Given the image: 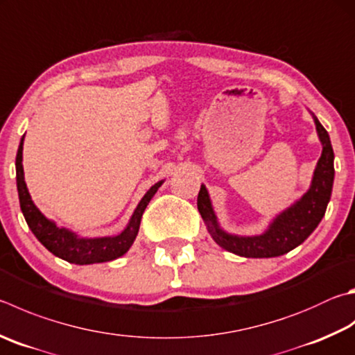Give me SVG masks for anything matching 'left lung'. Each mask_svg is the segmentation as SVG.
I'll list each match as a JSON object with an SVG mask.
<instances>
[{
	"label": "left lung",
	"instance_id": "1",
	"mask_svg": "<svg viewBox=\"0 0 355 355\" xmlns=\"http://www.w3.org/2000/svg\"><path fill=\"white\" fill-rule=\"evenodd\" d=\"M313 116L318 138L323 152L315 167L311 188L298 202L282 211L268 225L267 231L259 236H236L220 228L216 212L212 209L209 194L205 184L200 188L197 208L208 227L212 239L230 253L243 257H276L288 253L304 242L323 218L327 203L331 200L334 184V150L326 128Z\"/></svg>",
	"mask_w": 355,
	"mask_h": 355
}]
</instances>
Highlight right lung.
Segmentation results:
<instances>
[{"label":"right lung","mask_w":355,"mask_h":355,"mask_svg":"<svg viewBox=\"0 0 355 355\" xmlns=\"http://www.w3.org/2000/svg\"><path fill=\"white\" fill-rule=\"evenodd\" d=\"M23 141L24 135L20 141L17 152L15 167H17V189L18 197H20V208L26 218V223L31 228L32 233L42 242L43 247H46L54 256L60 259L77 263V266H87V263H98L108 262L118 259L122 254H125L132 243L137 239L139 231V223L143 212L147 205L155 196V192L163 182H158L146 192V196L141 198L137 209L132 214L130 222L125 230L118 236H107V237H80L73 231L67 228H60L57 225L44 217L40 209L37 208L29 196L28 186L24 182V171H23Z\"/></svg>","instance_id":"add662e5"}]
</instances>
